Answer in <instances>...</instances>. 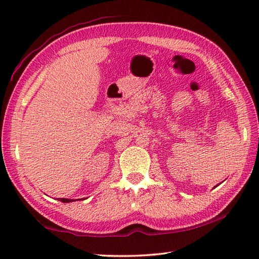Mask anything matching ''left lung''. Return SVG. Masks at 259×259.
<instances>
[{"mask_svg": "<svg viewBox=\"0 0 259 259\" xmlns=\"http://www.w3.org/2000/svg\"><path fill=\"white\" fill-rule=\"evenodd\" d=\"M217 186H218V185H217ZM217 186H216V187H217Z\"/></svg>", "mask_w": 259, "mask_h": 259, "instance_id": "8db88e82", "label": "left lung"}]
</instances>
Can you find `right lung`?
<instances>
[{"label":"right lung","instance_id":"right-lung-1","mask_svg":"<svg viewBox=\"0 0 259 259\" xmlns=\"http://www.w3.org/2000/svg\"><path fill=\"white\" fill-rule=\"evenodd\" d=\"M58 200L62 201V202H72V201H74L73 199H67V198H58Z\"/></svg>","mask_w":259,"mask_h":259}]
</instances>
